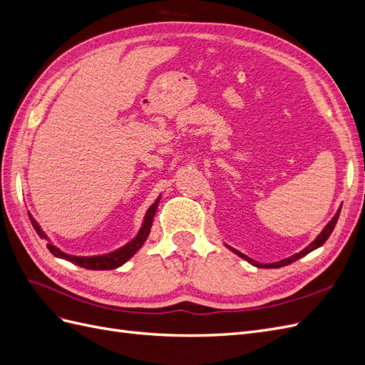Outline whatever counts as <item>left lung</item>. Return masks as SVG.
Listing matches in <instances>:
<instances>
[{
    "label": "left lung",
    "instance_id": "1",
    "mask_svg": "<svg viewBox=\"0 0 365 365\" xmlns=\"http://www.w3.org/2000/svg\"><path fill=\"white\" fill-rule=\"evenodd\" d=\"M339 212H341V210H338L336 215H335V216L332 217V220H330V222L323 228L322 233H319V235L317 236V239L312 242V244H309L303 251L297 252V254H294V256H291V257H288V259H283V260H280V262H274V263H259V262H256V260L250 259L248 256H245V254H242L240 251H237V250H235V248H231V247H228V245H227V247H228L231 251H235L239 257L245 259L247 262L252 263L254 267H257V268H282V267H286V264H289V263H292V262H295V260H298V259H302L303 256H306L307 252H311V251H314V250L322 247V245L324 244V242L329 239V236L332 235V231H334V228H335V225H336V220H338V217H339Z\"/></svg>",
    "mask_w": 365,
    "mask_h": 365
}]
</instances>
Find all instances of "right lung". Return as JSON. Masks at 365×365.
Wrapping results in <instances>:
<instances>
[{
  "label": "right lung",
  "mask_w": 365,
  "mask_h": 365,
  "mask_svg": "<svg viewBox=\"0 0 365 365\" xmlns=\"http://www.w3.org/2000/svg\"><path fill=\"white\" fill-rule=\"evenodd\" d=\"M160 200H161V196H158V200L149 207V210L146 212V216H145V220H143V225H141V228L138 231V235L134 239H132L130 242H128V244L123 245L121 248H118L115 251H111V252H106V254H101V256H70V254L61 251L56 245L53 244L51 240H48L47 235L43 233L42 228L39 227V224L36 222L35 219H33V216L30 213H29V217L31 220L33 228L36 230V233L42 239L48 240L47 248L50 250V252L53 254V256L68 260V262L77 264V267H82V268H86V269H101V271H103V269H114V268L121 267V264H123L125 262H128L143 247V244H145V242H146V239H148V236L150 233L153 216H155V213H157Z\"/></svg>",
  "instance_id": "obj_1"
}]
</instances>
